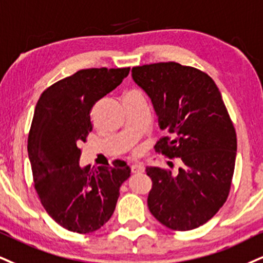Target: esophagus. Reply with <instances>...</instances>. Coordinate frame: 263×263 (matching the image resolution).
<instances>
[{
  "mask_svg": "<svg viewBox=\"0 0 263 263\" xmlns=\"http://www.w3.org/2000/svg\"><path fill=\"white\" fill-rule=\"evenodd\" d=\"M131 172L132 173H143L144 167L142 166L141 164H134V165H131Z\"/></svg>",
  "mask_w": 263,
  "mask_h": 263,
  "instance_id": "1",
  "label": "esophagus"
}]
</instances>
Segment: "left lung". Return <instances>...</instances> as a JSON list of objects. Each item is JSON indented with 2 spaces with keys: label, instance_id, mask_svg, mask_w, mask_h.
I'll use <instances>...</instances> for the list:
<instances>
[{
  "label": "left lung",
  "instance_id": "left-lung-1",
  "mask_svg": "<svg viewBox=\"0 0 263 263\" xmlns=\"http://www.w3.org/2000/svg\"><path fill=\"white\" fill-rule=\"evenodd\" d=\"M132 78L151 98L167 134L156 152L181 160L176 174L145 169L152 179L148 208L169 229L203 226L226 203L235 167L236 134L222 94L207 73L178 62L137 66Z\"/></svg>",
  "mask_w": 263,
  "mask_h": 263
}]
</instances>
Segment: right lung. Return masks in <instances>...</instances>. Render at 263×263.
<instances>
[{"instance_id":"1","label":"right lung","mask_w":263,"mask_h":263,"mask_svg":"<svg viewBox=\"0 0 263 263\" xmlns=\"http://www.w3.org/2000/svg\"><path fill=\"white\" fill-rule=\"evenodd\" d=\"M129 67L88 68L56 82L37 100L28 154L34 187L49 216L73 233L96 232L115 211L129 166L80 165L81 143L93 129L91 107L121 84Z\"/></svg>"}]
</instances>
